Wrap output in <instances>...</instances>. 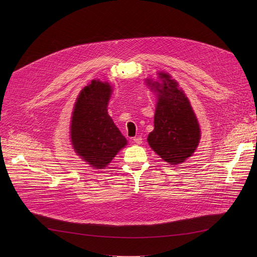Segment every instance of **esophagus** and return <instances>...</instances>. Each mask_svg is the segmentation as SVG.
I'll list each match as a JSON object with an SVG mask.
<instances>
[{"mask_svg":"<svg viewBox=\"0 0 257 257\" xmlns=\"http://www.w3.org/2000/svg\"><path fill=\"white\" fill-rule=\"evenodd\" d=\"M133 142L138 144V145H141L143 143V139L141 137H138V138H133Z\"/></svg>","mask_w":257,"mask_h":257,"instance_id":"1","label":"esophagus"}]
</instances>
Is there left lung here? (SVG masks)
Returning a JSON list of instances; mask_svg holds the SVG:
<instances>
[{
    "mask_svg": "<svg viewBox=\"0 0 257 257\" xmlns=\"http://www.w3.org/2000/svg\"><path fill=\"white\" fill-rule=\"evenodd\" d=\"M160 82L147 79V85L157 92L154 130L148 136L152 150L169 165H179L193 155L200 142L197 116L178 83L166 73Z\"/></svg>",
    "mask_w": 257,
    "mask_h": 257,
    "instance_id": "left-lung-1",
    "label": "left lung"
}]
</instances>
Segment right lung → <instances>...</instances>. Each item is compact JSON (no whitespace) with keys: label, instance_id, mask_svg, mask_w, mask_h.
<instances>
[{"label":"right lung","instance_id":"obj_1","mask_svg":"<svg viewBox=\"0 0 257 257\" xmlns=\"http://www.w3.org/2000/svg\"><path fill=\"white\" fill-rule=\"evenodd\" d=\"M112 88L92 80L80 91L71 120V142L75 152L93 169H104L127 140L107 112Z\"/></svg>","mask_w":257,"mask_h":257}]
</instances>
